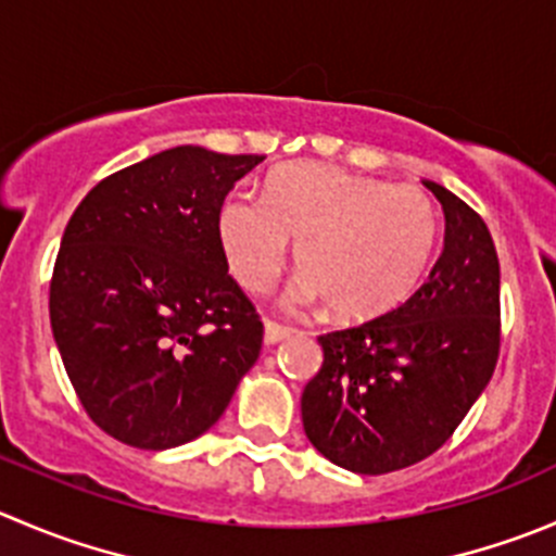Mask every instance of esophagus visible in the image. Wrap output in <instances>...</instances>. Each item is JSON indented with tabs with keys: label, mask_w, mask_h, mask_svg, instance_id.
<instances>
[{
	"label": "esophagus",
	"mask_w": 556,
	"mask_h": 556,
	"mask_svg": "<svg viewBox=\"0 0 556 556\" xmlns=\"http://www.w3.org/2000/svg\"><path fill=\"white\" fill-rule=\"evenodd\" d=\"M290 337V328L279 326V323L274 320H266V331H263V339H266V344H277L282 342V339Z\"/></svg>",
	"instance_id": "34e87169"
}]
</instances>
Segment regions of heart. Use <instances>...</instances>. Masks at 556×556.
Instances as JSON below:
<instances>
[{
  "instance_id": "heart-1",
  "label": "heart",
  "mask_w": 556,
  "mask_h": 556,
  "mask_svg": "<svg viewBox=\"0 0 556 556\" xmlns=\"http://www.w3.org/2000/svg\"><path fill=\"white\" fill-rule=\"evenodd\" d=\"M438 230V208L418 187L323 163L282 165L268 176L266 198L233 192L217 214L219 244L241 288L271 290L295 241L304 271L285 295L288 306L326 299L348 323L386 315L413 295Z\"/></svg>"
}]
</instances>
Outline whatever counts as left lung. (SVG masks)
Listing matches in <instances>:
<instances>
[{"instance_id":"obj_1","label":"left lung","mask_w":556,"mask_h":556,"mask_svg":"<svg viewBox=\"0 0 556 556\" xmlns=\"http://www.w3.org/2000/svg\"><path fill=\"white\" fill-rule=\"evenodd\" d=\"M445 239L402 306L317 337L323 366L301 393L309 443L333 465L382 476L432 456L462 424L500 355V261L486 223L427 181Z\"/></svg>"}]
</instances>
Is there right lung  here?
Returning a JSON list of instances; mask_svg holds the SVG:
<instances>
[{"label": "right lung", "instance_id": "1", "mask_svg": "<svg viewBox=\"0 0 556 556\" xmlns=\"http://www.w3.org/2000/svg\"><path fill=\"white\" fill-rule=\"evenodd\" d=\"M261 154L176 147L102 179L64 228L51 328L91 421L143 451L201 438L261 355L217 214Z\"/></svg>", "mask_w": 556, "mask_h": 556}]
</instances>
